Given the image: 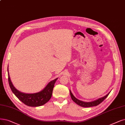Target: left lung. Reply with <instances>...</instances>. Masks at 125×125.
Returning a JSON list of instances; mask_svg holds the SVG:
<instances>
[{
    "mask_svg": "<svg viewBox=\"0 0 125 125\" xmlns=\"http://www.w3.org/2000/svg\"><path fill=\"white\" fill-rule=\"evenodd\" d=\"M70 95H71V97L72 99L75 103L77 104L78 105L81 106V107H93V106H96L98 105L99 104H100L102 102H103L104 99H106V98L108 96L109 93H110V92L108 93L106 96H104L101 98H99L96 99V100H95V101H94L90 102H83V101H81L79 100V99H77L73 95L70 90Z\"/></svg>",
    "mask_w": 125,
    "mask_h": 125,
    "instance_id": "1",
    "label": "left lung"
}]
</instances>
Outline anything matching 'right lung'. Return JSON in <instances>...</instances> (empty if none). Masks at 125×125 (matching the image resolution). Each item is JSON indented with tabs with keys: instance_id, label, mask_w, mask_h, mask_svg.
I'll return each mask as SVG.
<instances>
[{
	"instance_id": "obj_1",
	"label": "right lung",
	"mask_w": 125,
	"mask_h": 125,
	"mask_svg": "<svg viewBox=\"0 0 125 125\" xmlns=\"http://www.w3.org/2000/svg\"><path fill=\"white\" fill-rule=\"evenodd\" d=\"M8 72L9 83L12 91L20 101L27 106L30 107L41 106L47 103L50 99L52 95L54 84L58 78H55L49 82L42 91L35 93L28 94L20 92L15 88L9 75L8 68Z\"/></svg>"
}]
</instances>
